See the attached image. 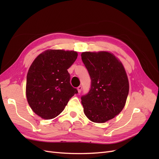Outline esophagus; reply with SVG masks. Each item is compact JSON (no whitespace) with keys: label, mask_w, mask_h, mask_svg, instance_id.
Here are the masks:
<instances>
[{"label":"esophagus","mask_w":159,"mask_h":159,"mask_svg":"<svg viewBox=\"0 0 159 159\" xmlns=\"http://www.w3.org/2000/svg\"><path fill=\"white\" fill-rule=\"evenodd\" d=\"M81 89H82V87H81V86H79V87L78 88V91L79 93L81 91Z\"/></svg>","instance_id":"obj_1"}]
</instances>
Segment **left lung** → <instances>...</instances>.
Here are the masks:
<instances>
[{"instance_id":"left-lung-1","label":"left lung","mask_w":159,"mask_h":159,"mask_svg":"<svg viewBox=\"0 0 159 159\" xmlns=\"http://www.w3.org/2000/svg\"><path fill=\"white\" fill-rule=\"evenodd\" d=\"M81 60L91 78L88 93L81 96L84 111L95 123H105L123 110L129 85L122 63L108 52H82Z\"/></svg>"}]
</instances>
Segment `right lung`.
<instances>
[{
    "mask_svg": "<svg viewBox=\"0 0 159 159\" xmlns=\"http://www.w3.org/2000/svg\"><path fill=\"white\" fill-rule=\"evenodd\" d=\"M77 57L74 51L48 50L31 64L26 77V98L33 111L42 119L57 117L78 93L70 84L68 71Z\"/></svg>",
    "mask_w": 159,
    "mask_h": 159,
    "instance_id": "1",
    "label": "right lung"
}]
</instances>
